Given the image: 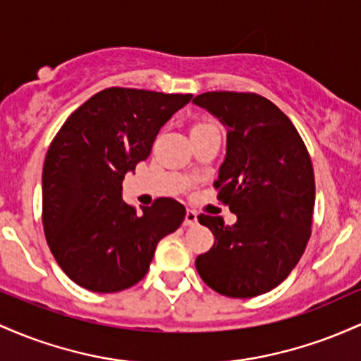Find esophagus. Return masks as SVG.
Masks as SVG:
<instances>
[{
  "label": "esophagus",
  "mask_w": 361,
  "mask_h": 361,
  "mask_svg": "<svg viewBox=\"0 0 361 361\" xmlns=\"http://www.w3.org/2000/svg\"><path fill=\"white\" fill-rule=\"evenodd\" d=\"M196 224H197V214H196V212H192V209H188V213H185L184 225L185 226H194Z\"/></svg>",
  "instance_id": "esophagus-1"
}]
</instances>
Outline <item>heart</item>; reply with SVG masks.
Returning a JSON list of instances; mask_svg holds the SVG:
<instances>
[{
    "label": "heart",
    "instance_id": "heart-1",
    "mask_svg": "<svg viewBox=\"0 0 361 361\" xmlns=\"http://www.w3.org/2000/svg\"><path fill=\"white\" fill-rule=\"evenodd\" d=\"M212 126V124H206V123H200V124H194L192 129H202V128H208Z\"/></svg>",
    "mask_w": 361,
    "mask_h": 361
}]
</instances>
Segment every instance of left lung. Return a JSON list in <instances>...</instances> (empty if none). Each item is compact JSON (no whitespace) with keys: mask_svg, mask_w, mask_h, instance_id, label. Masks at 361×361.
I'll return each instance as SVG.
<instances>
[{"mask_svg":"<svg viewBox=\"0 0 361 361\" xmlns=\"http://www.w3.org/2000/svg\"><path fill=\"white\" fill-rule=\"evenodd\" d=\"M226 128V157L214 188L237 214H200L214 235L196 259L202 281L218 293L250 298L276 288L300 261L310 238L314 169L300 135L257 93L208 92L192 100Z\"/></svg>","mask_w":361,"mask_h":361,"instance_id":"obj_1","label":"left lung"}]
</instances>
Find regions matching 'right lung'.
<instances>
[{"mask_svg": "<svg viewBox=\"0 0 361 361\" xmlns=\"http://www.w3.org/2000/svg\"><path fill=\"white\" fill-rule=\"evenodd\" d=\"M191 99V93L105 88L80 105L52 140L42 170L44 233L76 285L97 293L136 285L157 244L184 221L185 208L170 197L136 213L123 201V180Z\"/></svg>", "mask_w": 361, "mask_h": 361, "instance_id": "right-lung-1", "label": "right lung"}]
</instances>
